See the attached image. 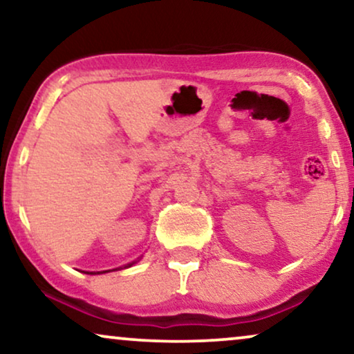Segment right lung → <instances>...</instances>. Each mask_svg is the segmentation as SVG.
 <instances>
[{"label": "right lung", "mask_w": 354, "mask_h": 354, "mask_svg": "<svg viewBox=\"0 0 354 354\" xmlns=\"http://www.w3.org/2000/svg\"><path fill=\"white\" fill-rule=\"evenodd\" d=\"M135 263H137V261H133V263H129V264H125L124 266V268H130V266H133ZM120 269V268H119ZM113 270H115V269H113ZM104 272H111V270H100V272H90L91 275H95V274H104ZM86 274H88V272H86Z\"/></svg>", "instance_id": "add662e5"}]
</instances>
